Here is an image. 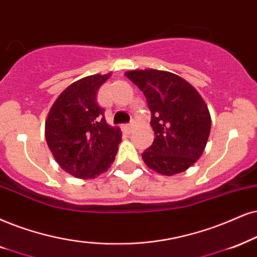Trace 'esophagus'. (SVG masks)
<instances>
[{
    "mask_svg": "<svg viewBox=\"0 0 257 257\" xmlns=\"http://www.w3.org/2000/svg\"><path fill=\"white\" fill-rule=\"evenodd\" d=\"M122 129H123V132L125 133V134H131V133L133 132V129H134V125H133V124H124V125H122Z\"/></svg>",
    "mask_w": 257,
    "mask_h": 257,
    "instance_id": "obj_1",
    "label": "esophagus"
}]
</instances>
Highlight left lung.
I'll use <instances>...</instances> for the list:
<instances>
[{"label":"left lung","instance_id":"8db88e82","mask_svg":"<svg viewBox=\"0 0 257 257\" xmlns=\"http://www.w3.org/2000/svg\"><path fill=\"white\" fill-rule=\"evenodd\" d=\"M125 76L147 99L155 138L142 153L145 164L162 175L186 171L201 157L211 131V116L199 92L177 74L154 69Z\"/></svg>","mask_w":257,"mask_h":257}]
</instances>
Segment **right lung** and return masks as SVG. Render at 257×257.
Listing matches in <instances>:
<instances>
[{"instance_id":"add662e5","label":"right lung","mask_w":257,"mask_h":257,"mask_svg":"<svg viewBox=\"0 0 257 257\" xmlns=\"http://www.w3.org/2000/svg\"><path fill=\"white\" fill-rule=\"evenodd\" d=\"M111 76L92 74L67 86L45 122V138L58 165L80 179L104 173L115 160L122 133L109 125L97 91Z\"/></svg>"}]
</instances>
